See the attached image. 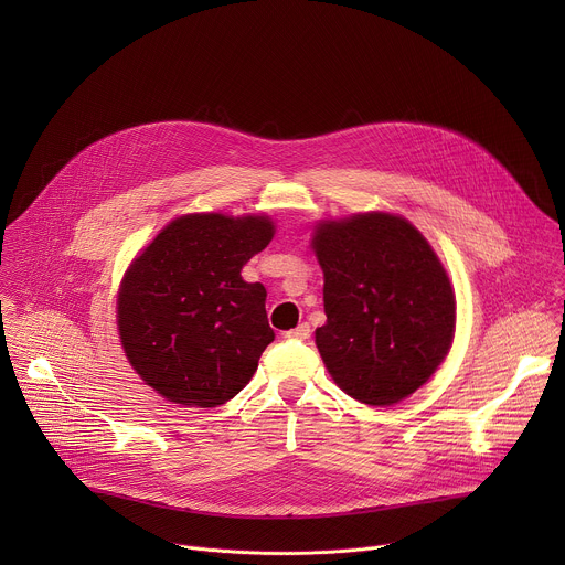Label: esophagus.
Wrapping results in <instances>:
<instances>
[{
  "label": "esophagus",
  "instance_id": "34e87169",
  "mask_svg": "<svg viewBox=\"0 0 565 565\" xmlns=\"http://www.w3.org/2000/svg\"><path fill=\"white\" fill-rule=\"evenodd\" d=\"M286 338H288V340H297V342H306V340L310 338V327L306 324V321H301V324H299L297 329H292V331L286 333Z\"/></svg>",
  "mask_w": 565,
  "mask_h": 565
}]
</instances>
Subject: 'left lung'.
<instances>
[{
  "instance_id": "8db88e82",
  "label": "left lung",
  "mask_w": 565,
  "mask_h": 565,
  "mask_svg": "<svg viewBox=\"0 0 565 565\" xmlns=\"http://www.w3.org/2000/svg\"><path fill=\"white\" fill-rule=\"evenodd\" d=\"M327 324L315 344L335 384L371 407L420 388L454 342L456 297L427 238L386 212L321 221Z\"/></svg>"
}]
</instances>
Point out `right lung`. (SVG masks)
<instances>
[{"instance_id": "add662e5", "label": "right lung", "mask_w": 565, "mask_h": 565, "mask_svg": "<svg viewBox=\"0 0 565 565\" xmlns=\"http://www.w3.org/2000/svg\"><path fill=\"white\" fill-rule=\"evenodd\" d=\"M275 234L268 216L185 214L131 262L118 333L134 371L183 407H218L244 388L275 340L266 288L241 277Z\"/></svg>"}]
</instances>
